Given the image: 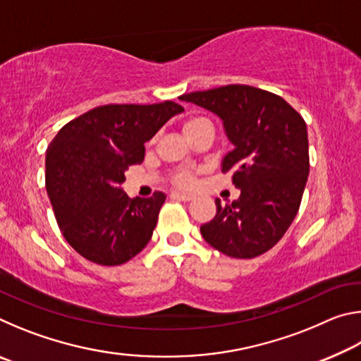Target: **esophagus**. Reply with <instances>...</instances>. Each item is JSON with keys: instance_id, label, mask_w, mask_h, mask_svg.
Listing matches in <instances>:
<instances>
[{"instance_id": "obj_1", "label": "esophagus", "mask_w": 361, "mask_h": 361, "mask_svg": "<svg viewBox=\"0 0 361 361\" xmlns=\"http://www.w3.org/2000/svg\"><path fill=\"white\" fill-rule=\"evenodd\" d=\"M170 197L175 200H183V202H189V200L194 199L191 194H181V192H172L170 194Z\"/></svg>"}]
</instances>
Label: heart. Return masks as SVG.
Returning a JSON list of instances; mask_svg holds the SVG:
<instances>
[{"label":"heart","instance_id":"heart-1","mask_svg":"<svg viewBox=\"0 0 361 361\" xmlns=\"http://www.w3.org/2000/svg\"><path fill=\"white\" fill-rule=\"evenodd\" d=\"M202 124H209V121L194 116V118H188L185 122H183V130H185V133H189L191 130H194L195 127ZM194 180H195L194 172L189 169H180L173 173V185L178 188H191L194 185Z\"/></svg>","mask_w":361,"mask_h":361}]
</instances>
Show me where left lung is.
<instances>
[{
	"instance_id": "1",
	"label": "left lung",
	"mask_w": 361,
	"mask_h": 361,
	"mask_svg": "<svg viewBox=\"0 0 361 361\" xmlns=\"http://www.w3.org/2000/svg\"><path fill=\"white\" fill-rule=\"evenodd\" d=\"M180 100L215 113L234 145L221 170L232 172L240 195L226 205L216 199V215L200 226V234L231 258L266 253L282 239L301 205L309 175L304 119L282 97L243 84L185 94Z\"/></svg>"
}]
</instances>
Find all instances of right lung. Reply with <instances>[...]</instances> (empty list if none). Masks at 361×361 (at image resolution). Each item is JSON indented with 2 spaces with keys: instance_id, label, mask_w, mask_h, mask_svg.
<instances>
[{
  "instance_id": "1",
  "label": "right lung",
  "mask_w": 361,
  "mask_h": 361,
  "mask_svg": "<svg viewBox=\"0 0 361 361\" xmlns=\"http://www.w3.org/2000/svg\"><path fill=\"white\" fill-rule=\"evenodd\" d=\"M175 102L103 105L70 121L47 146L46 189L66 242L102 266L124 264L151 240L166 194L130 199L126 170L145 143L183 111Z\"/></svg>"
}]
</instances>
